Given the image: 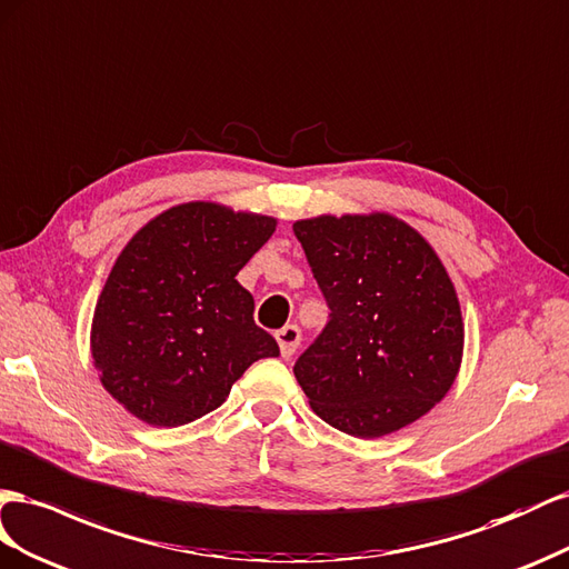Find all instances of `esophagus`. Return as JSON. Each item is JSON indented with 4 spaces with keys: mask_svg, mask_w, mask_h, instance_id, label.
I'll return each mask as SVG.
<instances>
[{
    "mask_svg": "<svg viewBox=\"0 0 569 569\" xmlns=\"http://www.w3.org/2000/svg\"><path fill=\"white\" fill-rule=\"evenodd\" d=\"M276 340H279V350L283 357H290L296 355L300 340H302V331L300 327H296V323H286L283 329L276 331Z\"/></svg>",
    "mask_w": 569,
    "mask_h": 569,
    "instance_id": "34e87169",
    "label": "esophagus"
}]
</instances>
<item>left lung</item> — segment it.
<instances>
[{"label":"left lung","mask_w":569,"mask_h":569,"mask_svg":"<svg viewBox=\"0 0 569 569\" xmlns=\"http://www.w3.org/2000/svg\"><path fill=\"white\" fill-rule=\"evenodd\" d=\"M293 231L329 305V323L293 371L312 410L357 438L425 417L456 381L465 323L450 276L402 219L321 214Z\"/></svg>","instance_id":"8db88e82"}]
</instances>
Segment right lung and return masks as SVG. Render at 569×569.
Wrapping results in <instances>:
<instances>
[{"instance_id": "right-lung-1", "label": "right lung", "mask_w": 569, "mask_h": 569, "mask_svg": "<svg viewBox=\"0 0 569 569\" xmlns=\"http://www.w3.org/2000/svg\"><path fill=\"white\" fill-rule=\"evenodd\" d=\"M276 219L183 202L128 240L94 305L90 350L107 393L150 427L217 410L252 362L279 355L236 276Z\"/></svg>"}]
</instances>
